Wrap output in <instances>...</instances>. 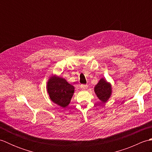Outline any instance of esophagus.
<instances>
[{
  "label": "esophagus",
  "instance_id": "obj_1",
  "mask_svg": "<svg viewBox=\"0 0 152 152\" xmlns=\"http://www.w3.org/2000/svg\"><path fill=\"white\" fill-rule=\"evenodd\" d=\"M88 85H84V84H82L81 85V88L82 89H88Z\"/></svg>",
  "mask_w": 152,
  "mask_h": 152
}]
</instances>
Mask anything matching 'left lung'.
I'll return each instance as SVG.
<instances>
[{
  "instance_id": "1",
  "label": "left lung",
  "mask_w": 152,
  "mask_h": 152,
  "mask_svg": "<svg viewBox=\"0 0 152 152\" xmlns=\"http://www.w3.org/2000/svg\"><path fill=\"white\" fill-rule=\"evenodd\" d=\"M95 93L101 102H107L112 95V86L104 78H101L95 86Z\"/></svg>"
}]
</instances>
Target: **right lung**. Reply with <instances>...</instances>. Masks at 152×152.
<instances>
[{"label": "right lung", "mask_w": 152, "mask_h": 152, "mask_svg": "<svg viewBox=\"0 0 152 152\" xmlns=\"http://www.w3.org/2000/svg\"><path fill=\"white\" fill-rule=\"evenodd\" d=\"M47 91L51 101L65 108L70 102L74 92V87L68 83L65 79L52 76L48 82Z\"/></svg>", "instance_id": "obj_1"}]
</instances>
